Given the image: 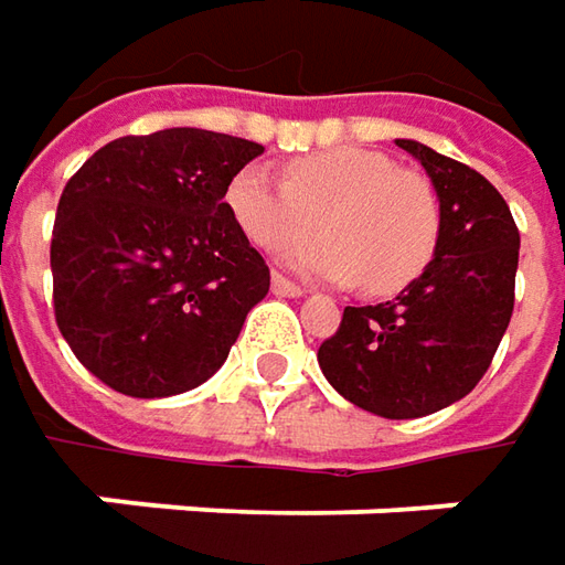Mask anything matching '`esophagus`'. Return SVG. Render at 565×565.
I'll use <instances>...</instances> for the list:
<instances>
[{"instance_id": "obj_1", "label": "esophagus", "mask_w": 565, "mask_h": 565, "mask_svg": "<svg viewBox=\"0 0 565 565\" xmlns=\"http://www.w3.org/2000/svg\"><path fill=\"white\" fill-rule=\"evenodd\" d=\"M270 286L273 295H282V298H298V295H305V289H301L298 282H292V279H286L282 273H273Z\"/></svg>"}]
</instances>
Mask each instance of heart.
I'll return each instance as SVG.
<instances>
[{"instance_id":"b5f03b06","label":"heart","mask_w":565,"mask_h":565,"mask_svg":"<svg viewBox=\"0 0 565 565\" xmlns=\"http://www.w3.org/2000/svg\"><path fill=\"white\" fill-rule=\"evenodd\" d=\"M232 220L250 245L289 250L319 234L331 242L289 254L301 273L402 292L422 276L440 242V204L430 182L380 150L333 147L286 166V182L245 166L226 188Z\"/></svg>"}]
</instances>
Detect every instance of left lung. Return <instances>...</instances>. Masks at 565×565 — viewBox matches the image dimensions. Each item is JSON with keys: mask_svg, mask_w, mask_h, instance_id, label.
<instances>
[{"mask_svg": "<svg viewBox=\"0 0 565 565\" xmlns=\"http://www.w3.org/2000/svg\"><path fill=\"white\" fill-rule=\"evenodd\" d=\"M396 143L437 191V254L393 301L345 308L317 361L342 399L402 422L459 402L484 377L510 327L519 228L481 172L427 143Z\"/></svg>", "mask_w": 565, "mask_h": 565, "instance_id": "8db88e82", "label": "left lung"}]
</instances>
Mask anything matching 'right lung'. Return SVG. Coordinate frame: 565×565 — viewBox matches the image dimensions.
Masks as SVG:
<instances>
[{"label": "right lung", "instance_id": "add662e5", "mask_svg": "<svg viewBox=\"0 0 565 565\" xmlns=\"http://www.w3.org/2000/svg\"><path fill=\"white\" fill-rule=\"evenodd\" d=\"M260 153L245 138L163 128L109 141L68 179L50 245L55 323L116 393L201 386L270 292V267L223 201Z\"/></svg>", "mask_w": 565, "mask_h": 565}]
</instances>
